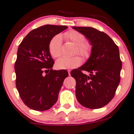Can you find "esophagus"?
<instances>
[{"instance_id": "obj_1", "label": "esophagus", "mask_w": 134, "mask_h": 134, "mask_svg": "<svg viewBox=\"0 0 134 134\" xmlns=\"http://www.w3.org/2000/svg\"><path fill=\"white\" fill-rule=\"evenodd\" d=\"M68 72L69 76H70V75H71V70H70V69H68Z\"/></svg>"}]
</instances>
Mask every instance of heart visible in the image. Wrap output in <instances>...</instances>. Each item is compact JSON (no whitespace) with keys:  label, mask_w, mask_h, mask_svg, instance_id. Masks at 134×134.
I'll use <instances>...</instances> for the list:
<instances>
[{"label":"heart","mask_w":134,"mask_h":134,"mask_svg":"<svg viewBox=\"0 0 134 134\" xmlns=\"http://www.w3.org/2000/svg\"><path fill=\"white\" fill-rule=\"evenodd\" d=\"M66 39L76 44L75 54L78 53L83 58H88L92 52V45L90 42L85 41V36L81 33L71 30L64 35ZM49 50L53 58H58L62 55V38L56 35L52 38L49 44ZM82 59L77 55L67 57H63L56 62V66L58 69L74 68L81 63Z\"/></svg>","instance_id":"b5f03b06"}]
</instances>
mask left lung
<instances>
[{
	"label": "left lung",
	"instance_id": "left-lung-1",
	"mask_svg": "<svg viewBox=\"0 0 134 134\" xmlns=\"http://www.w3.org/2000/svg\"><path fill=\"white\" fill-rule=\"evenodd\" d=\"M84 35L92 45L88 61L71 72L76 82L78 102L88 109H99L112 99L120 82L122 62L119 49L109 35L93 27H73ZM91 73L87 76L82 72Z\"/></svg>",
	"mask_w": 134,
	"mask_h": 134
}]
</instances>
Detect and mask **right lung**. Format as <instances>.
I'll list each match as a JSON object with an SVG mask.
<instances>
[{
	"label": "right lung",
	"mask_w": 134,
	"mask_h": 134,
	"mask_svg": "<svg viewBox=\"0 0 134 134\" xmlns=\"http://www.w3.org/2000/svg\"><path fill=\"white\" fill-rule=\"evenodd\" d=\"M68 27L44 25L35 29L18 47L14 64L16 87L24 103L31 109L47 110L55 104L68 73L53 70L49 44L55 35Z\"/></svg>",
	"instance_id": "add662e5"
}]
</instances>
